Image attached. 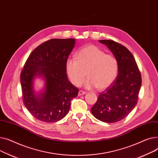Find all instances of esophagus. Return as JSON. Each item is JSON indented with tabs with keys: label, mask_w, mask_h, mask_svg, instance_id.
<instances>
[{
	"label": "esophagus",
	"mask_w": 158,
	"mask_h": 158,
	"mask_svg": "<svg viewBox=\"0 0 158 158\" xmlns=\"http://www.w3.org/2000/svg\"><path fill=\"white\" fill-rule=\"evenodd\" d=\"M87 93V92L85 91H83L82 90H80L79 92H78V96H81V95H84Z\"/></svg>",
	"instance_id": "esophagus-1"
}]
</instances>
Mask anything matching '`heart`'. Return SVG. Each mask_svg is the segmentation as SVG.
<instances>
[{
    "instance_id": "1",
    "label": "heart",
    "mask_w": 158,
    "mask_h": 158,
    "mask_svg": "<svg viewBox=\"0 0 158 158\" xmlns=\"http://www.w3.org/2000/svg\"><path fill=\"white\" fill-rule=\"evenodd\" d=\"M118 71V62L114 55L105 54L93 44L83 47L77 52L76 59H69L66 62V72L74 85H81L87 75L86 87H96L100 90L108 88L115 81Z\"/></svg>"
}]
</instances>
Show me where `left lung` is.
I'll return each mask as SVG.
<instances>
[{
  "label": "left lung",
  "mask_w": 158,
  "mask_h": 158,
  "mask_svg": "<svg viewBox=\"0 0 158 158\" xmlns=\"http://www.w3.org/2000/svg\"><path fill=\"white\" fill-rule=\"evenodd\" d=\"M99 41L113 53L118 62V73L112 84L99 93L91 112L101 121L113 123L125 118L137 104L142 77L133 55L124 46L113 40Z\"/></svg>",
  "instance_id": "8db88e82"
}]
</instances>
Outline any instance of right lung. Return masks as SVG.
<instances>
[{
	"mask_svg": "<svg viewBox=\"0 0 158 158\" xmlns=\"http://www.w3.org/2000/svg\"><path fill=\"white\" fill-rule=\"evenodd\" d=\"M75 40L52 39L35 48L30 54L20 74L23 102L31 114L41 121L55 123L69 112L71 101L78 89L69 81L66 62ZM37 75L45 80L43 94L36 96L33 79Z\"/></svg>",
	"mask_w": 158,
	"mask_h": 158,
	"instance_id": "right-lung-1",
	"label": "right lung"
}]
</instances>
